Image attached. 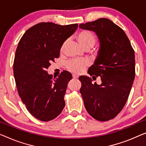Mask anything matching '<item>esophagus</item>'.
<instances>
[{"label":"esophagus","instance_id":"obj_1","mask_svg":"<svg viewBox=\"0 0 146 146\" xmlns=\"http://www.w3.org/2000/svg\"><path fill=\"white\" fill-rule=\"evenodd\" d=\"M72 76H73V79H78V78H79V76H78L77 75H76V74H73Z\"/></svg>","mask_w":146,"mask_h":146}]
</instances>
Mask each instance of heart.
I'll return each mask as SVG.
<instances>
[{
  "label": "heart",
  "instance_id": "b5f03b06",
  "mask_svg": "<svg viewBox=\"0 0 146 146\" xmlns=\"http://www.w3.org/2000/svg\"><path fill=\"white\" fill-rule=\"evenodd\" d=\"M78 41L84 49L87 48H92L95 44L96 36L90 31L87 30H81L77 34ZM66 42H65L61 47V52L63 51ZM88 63L86 60H71L66 64V68L71 72L80 73L88 66Z\"/></svg>",
  "mask_w": 146,
  "mask_h": 146
}]
</instances>
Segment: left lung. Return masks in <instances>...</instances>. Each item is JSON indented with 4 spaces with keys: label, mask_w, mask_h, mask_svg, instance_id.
<instances>
[{
    "label": "left lung",
    "mask_w": 146,
    "mask_h": 146,
    "mask_svg": "<svg viewBox=\"0 0 146 146\" xmlns=\"http://www.w3.org/2000/svg\"><path fill=\"white\" fill-rule=\"evenodd\" d=\"M80 28L94 31L100 48L88 73L93 80L100 77V85L80 76V92L84 107L93 118L107 121L115 118L127 102L135 78V54L123 29L107 18L81 23Z\"/></svg>",
    "instance_id": "8db88e82"
}]
</instances>
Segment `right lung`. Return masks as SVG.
<instances>
[{"instance_id":"right-lung-1","label":"right lung","mask_w":146,"mask_h":146,"mask_svg":"<svg viewBox=\"0 0 146 146\" xmlns=\"http://www.w3.org/2000/svg\"><path fill=\"white\" fill-rule=\"evenodd\" d=\"M78 27L41 22L27 29L17 45L13 65L17 92L30 113L42 121L57 117L72 75L64 71L56 79L46 69L60 56L62 44Z\"/></svg>"}]
</instances>
